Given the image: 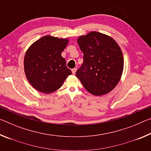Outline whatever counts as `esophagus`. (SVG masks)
Here are the masks:
<instances>
[{"label":"esophagus","instance_id":"1","mask_svg":"<svg viewBox=\"0 0 151 151\" xmlns=\"http://www.w3.org/2000/svg\"><path fill=\"white\" fill-rule=\"evenodd\" d=\"M76 70H77V68H73V69H72V73H73V75H75V73H76Z\"/></svg>","mask_w":151,"mask_h":151}]
</instances>
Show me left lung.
<instances>
[{"label":"left lung","mask_w":151,"mask_h":151,"mask_svg":"<svg viewBox=\"0 0 151 151\" xmlns=\"http://www.w3.org/2000/svg\"><path fill=\"white\" fill-rule=\"evenodd\" d=\"M77 42L83 53V63L76 76L94 95L109 93L119 83L123 70L119 46L111 37L98 32L81 36Z\"/></svg>","instance_id":"obj_1"}]
</instances>
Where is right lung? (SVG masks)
Masks as SVG:
<instances>
[{"instance_id": "1", "label": "right lung", "mask_w": 151, "mask_h": 151, "mask_svg": "<svg viewBox=\"0 0 151 151\" xmlns=\"http://www.w3.org/2000/svg\"><path fill=\"white\" fill-rule=\"evenodd\" d=\"M68 42L67 39L45 36L27 50L24 60L25 75L37 91L46 94L53 93L72 74L61 56Z\"/></svg>"}]
</instances>
